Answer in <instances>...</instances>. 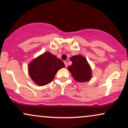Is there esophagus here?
I'll return each instance as SVG.
<instances>
[{"label": "esophagus", "instance_id": "34e87169", "mask_svg": "<svg viewBox=\"0 0 128 128\" xmlns=\"http://www.w3.org/2000/svg\"><path fill=\"white\" fill-rule=\"evenodd\" d=\"M64 64H65V66L66 67H67V62H66V61H64Z\"/></svg>", "mask_w": 128, "mask_h": 128}]
</instances>
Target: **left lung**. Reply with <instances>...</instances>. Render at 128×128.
<instances>
[{"label": "left lung", "instance_id": "8db88e82", "mask_svg": "<svg viewBox=\"0 0 128 128\" xmlns=\"http://www.w3.org/2000/svg\"><path fill=\"white\" fill-rule=\"evenodd\" d=\"M72 64L68 70L76 81L84 83L89 81L92 78L91 67L84 56L78 55L70 58Z\"/></svg>", "mask_w": 128, "mask_h": 128}]
</instances>
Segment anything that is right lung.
<instances>
[{"instance_id": "obj_1", "label": "right lung", "mask_w": 128, "mask_h": 128, "mask_svg": "<svg viewBox=\"0 0 128 128\" xmlns=\"http://www.w3.org/2000/svg\"><path fill=\"white\" fill-rule=\"evenodd\" d=\"M65 67L62 60L49 52H44L29 63L28 71L31 79L38 86H44L54 80L55 74Z\"/></svg>"}]
</instances>
